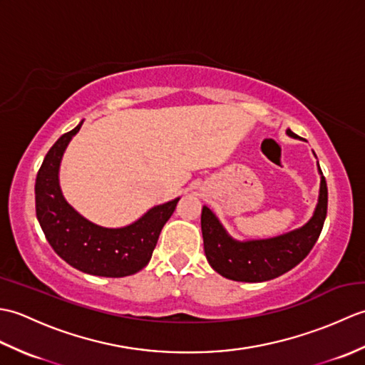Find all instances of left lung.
Here are the masks:
<instances>
[{
  "mask_svg": "<svg viewBox=\"0 0 365 365\" xmlns=\"http://www.w3.org/2000/svg\"><path fill=\"white\" fill-rule=\"evenodd\" d=\"M287 135L299 139L290 128ZM319 173L320 192L312 218L304 226L273 238L246 242L232 238L216 215L204 205L200 215L204 251L216 273L238 282H263L297 267L311 252L327 220L328 187L320 166Z\"/></svg>",
  "mask_w": 365,
  "mask_h": 365,
  "instance_id": "left-lung-1",
  "label": "left lung"
}]
</instances>
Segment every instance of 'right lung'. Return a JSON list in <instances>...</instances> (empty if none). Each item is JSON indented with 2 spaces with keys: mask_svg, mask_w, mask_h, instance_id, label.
<instances>
[{
  "mask_svg": "<svg viewBox=\"0 0 365 365\" xmlns=\"http://www.w3.org/2000/svg\"><path fill=\"white\" fill-rule=\"evenodd\" d=\"M83 120L61 136L45 155L36 177V215L48 243L68 265L92 276L123 277L149 263L160 232L180 197L152 207L123 227H103L80 215L67 202L59 185V168Z\"/></svg>",
  "mask_w": 365,
  "mask_h": 365,
  "instance_id": "right-lung-1",
  "label": "right lung"
}]
</instances>
